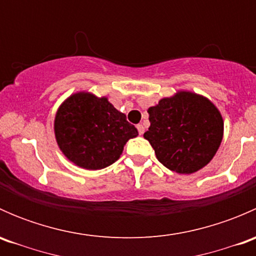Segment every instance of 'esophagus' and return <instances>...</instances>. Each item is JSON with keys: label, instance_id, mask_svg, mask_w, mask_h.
I'll use <instances>...</instances> for the list:
<instances>
[{"label": "esophagus", "instance_id": "esophagus-1", "mask_svg": "<svg viewBox=\"0 0 256 256\" xmlns=\"http://www.w3.org/2000/svg\"><path fill=\"white\" fill-rule=\"evenodd\" d=\"M136 128H138V134H140V135H142V134L144 132V125H141V124H138V125L136 126Z\"/></svg>", "mask_w": 256, "mask_h": 256}]
</instances>
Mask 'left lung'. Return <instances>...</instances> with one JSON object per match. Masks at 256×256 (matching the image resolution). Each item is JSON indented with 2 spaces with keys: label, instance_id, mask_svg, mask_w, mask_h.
Here are the masks:
<instances>
[{
  "label": "left lung",
  "instance_id": "left-lung-1",
  "mask_svg": "<svg viewBox=\"0 0 256 256\" xmlns=\"http://www.w3.org/2000/svg\"><path fill=\"white\" fill-rule=\"evenodd\" d=\"M147 112L151 125L144 138L157 160L177 174H190L207 166L223 140L222 114L203 95L180 90Z\"/></svg>",
  "mask_w": 256,
  "mask_h": 256
}]
</instances>
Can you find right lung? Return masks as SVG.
I'll return each mask as SVG.
<instances>
[{"mask_svg":"<svg viewBox=\"0 0 256 256\" xmlns=\"http://www.w3.org/2000/svg\"><path fill=\"white\" fill-rule=\"evenodd\" d=\"M54 135L69 161L80 168L95 171L118 161L126 142L138 132L106 96L78 92L56 110Z\"/></svg>","mask_w":256,"mask_h":256,"instance_id":"1","label":"right lung"}]
</instances>
